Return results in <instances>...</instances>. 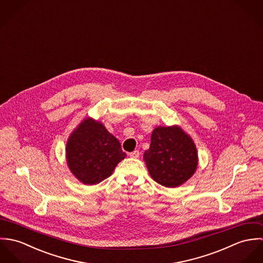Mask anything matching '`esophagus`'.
<instances>
[{
    "label": "esophagus",
    "instance_id": "1",
    "mask_svg": "<svg viewBox=\"0 0 263 263\" xmlns=\"http://www.w3.org/2000/svg\"><path fill=\"white\" fill-rule=\"evenodd\" d=\"M128 155H129V157L137 159V158H139V157H140V152H139L138 150L134 151V152L129 153Z\"/></svg>",
    "mask_w": 263,
    "mask_h": 263
}]
</instances>
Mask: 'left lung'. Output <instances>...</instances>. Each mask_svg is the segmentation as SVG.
Listing matches in <instances>:
<instances>
[{
	"label": "left lung",
	"mask_w": 263,
	"mask_h": 263,
	"mask_svg": "<svg viewBox=\"0 0 263 263\" xmlns=\"http://www.w3.org/2000/svg\"><path fill=\"white\" fill-rule=\"evenodd\" d=\"M144 160L151 177L166 187H177L186 182L198 162L192 139L178 125L156 127Z\"/></svg>",
	"instance_id": "obj_1"
}]
</instances>
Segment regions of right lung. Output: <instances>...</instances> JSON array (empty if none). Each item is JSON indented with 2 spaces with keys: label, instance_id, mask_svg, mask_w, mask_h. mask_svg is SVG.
Returning <instances> with one entry per match:
<instances>
[{
  "label": "right lung",
  "instance_id": "right-lung-1",
  "mask_svg": "<svg viewBox=\"0 0 263 263\" xmlns=\"http://www.w3.org/2000/svg\"><path fill=\"white\" fill-rule=\"evenodd\" d=\"M118 140L93 118H85L69 137L66 157L71 172L84 184H97L125 158Z\"/></svg>",
  "mask_w": 263,
  "mask_h": 263
}]
</instances>
